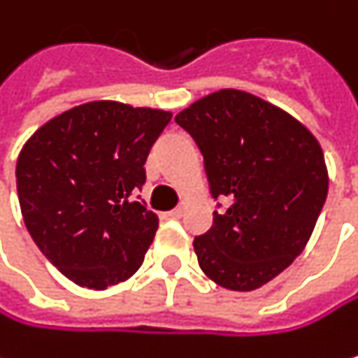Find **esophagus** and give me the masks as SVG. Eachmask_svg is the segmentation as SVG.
<instances>
[{"label": "esophagus", "mask_w": 358, "mask_h": 358, "mask_svg": "<svg viewBox=\"0 0 358 358\" xmlns=\"http://www.w3.org/2000/svg\"><path fill=\"white\" fill-rule=\"evenodd\" d=\"M182 214H185V210H182V208H176V210L167 212V216H169V218H182Z\"/></svg>", "instance_id": "obj_1"}]
</instances>
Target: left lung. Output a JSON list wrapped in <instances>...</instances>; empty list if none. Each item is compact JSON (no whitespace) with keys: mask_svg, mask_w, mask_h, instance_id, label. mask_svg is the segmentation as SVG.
Returning <instances> with one entry per match:
<instances>
[{"mask_svg":"<svg viewBox=\"0 0 358 358\" xmlns=\"http://www.w3.org/2000/svg\"><path fill=\"white\" fill-rule=\"evenodd\" d=\"M195 140L218 212L193 240L203 273L229 291H255L306 248L329 178L316 138L291 114L224 89L176 116Z\"/></svg>","mask_w":358,"mask_h":358,"instance_id":"obj_1","label":"left lung"}]
</instances>
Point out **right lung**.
Wrapping results in <instances>:
<instances>
[{
    "label": "right lung",
    "mask_w": 358,
    "mask_h": 358,
    "mask_svg": "<svg viewBox=\"0 0 358 358\" xmlns=\"http://www.w3.org/2000/svg\"><path fill=\"white\" fill-rule=\"evenodd\" d=\"M169 120L163 110L91 101L55 116L22 146L16 189L24 224L76 285L101 291L140 269L159 220L133 195Z\"/></svg>",
    "instance_id": "obj_1"
}]
</instances>
